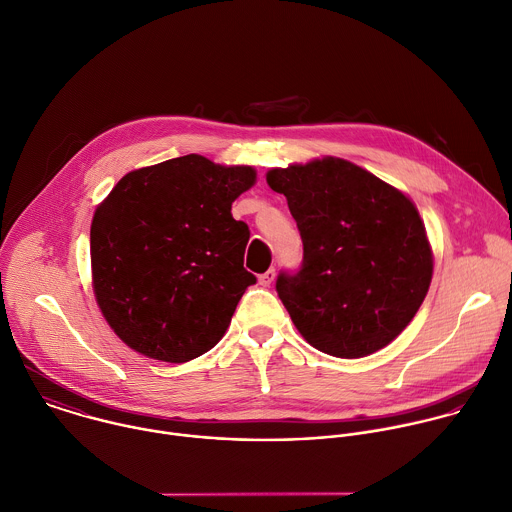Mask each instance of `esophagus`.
<instances>
[{
	"instance_id": "1",
	"label": "esophagus",
	"mask_w": 512,
	"mask_h": 512,
	"mask_svg": "<svg viewBox=\"0 0 512 512\" xmlns=\"http://www.w3.org/2000/svg\"><path fill=\"white\" fill-rule=\"evenodd\" d=\"M273 281H275V269H269L263 275H259V285L261 287H269Z\"/></svg>"
}]
</instances>
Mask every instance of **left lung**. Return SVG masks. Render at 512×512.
Instances as JSON below:
<instances>
[{
	"label": "left lung",
	"instance_id": "1",
	"mask_svg": "<svg viewBox=\"0 0 512 512\" xmlns=\"http://www.w3.org/2000/svg\"><path fill=\"white\" fill-rule=\"evenodd\" d=\"M303 239L297 273L277 293L321 353L359 359L413 321L433 279V251L415 203L367 169L337 157L271 169Z\"/></svg>",
	"mask_w": 512,
	"mask_h": 512
}]
</instances>
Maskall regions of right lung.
<instances>
[{"label": "right lung", "instance_id": "1", "mask_svg": "<svg viewBox=\"0 0 512 512\" xmlns=\"http://www.w3.org/2000/svg\"><path fill=\"white\" fill-rule=\"evenodd\" d=\"M255 177L191 153L127 173L95 209L93 293L127 347L185 363L221 341L257 283L243 267L249 227L231 215Z\"/></svg>", "mask_w": 512, "mask_h": 512}]
</instances>
